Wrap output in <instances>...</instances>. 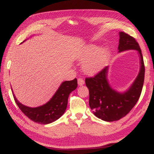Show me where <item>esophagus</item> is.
I'll use <instances>...</instances> for the list:
<instances>
[{
  "instance_id": "esophagus-1",
  "label": "esophagus",
  "mask_w": 154,
  "mask_h": 154,
  "mask_svg": "<svg viewBox=\"0 0 154 154\" xmlns=\"http://www.w3.org/2000/svg\"><path fill=\"white\" fill-rule=\"evenodd\" d=\"M77 82H78V85H80V86L81 85H83L85 83L84 80H83L82 78H79L77 80Z\"/></svg>"
}]
</instances>
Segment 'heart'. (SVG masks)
<instances>
[{"instance_id": "1", "label": "heart", "mask_w": 154, "mask_h": 154, "mask_svg": "<svg viewBox=\"0 0 154 154\" xmlns=\"http://www.w3.org/2000/svg\"><path fill=\"white\" fill-rule=\"evenodd\" d=\"M110 51L108 48L100 50L99 47L95 45L88 46L79 54V58L82 60H87L83 65L85 72L94 75L100 71L109 60Z\"/></svg>"}]
</instances>
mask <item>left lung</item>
Instances as JSON below:
<instances>
[{"mask_svg":"<svg viewBox=\"0 0 154 154\" xmlns=\"http://www.w3.org/2000/svg\"><path fill=\"white\" fill-rule=\"evenodd\" d=\"M137 50L140 56V71L136 79L126 92L120 93L112 88L107 80L108 66L94 77L85 78L89 89V105L93 113L102 120L113 122L124 118L136 105L144 83L145 66L141 50L135 38L124 32H119L118 51Z\"/></svg>","mask_w":154,"mask_h":154,"instance_id":"left-lung-1","label":"left lung"}]
</instances>
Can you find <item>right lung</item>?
Masks as SVG:
<instances>
[{
    "label": "right lung",
    "mask_w": 154,
    "mask_h": 154,
    "mask_svg": "<svg viewBox=\"0 0 154 154\" xmlns=\"http://www.w3.org/2000/svg\"><path fill=\"white\" fill-rule=\"evenodd\" d=\"M77 87L76 78L62 83L50 100L38 107H28L20 103L14 94L15 103L25 116L31 120L41 124H48L55 122L64 114L66 110L69 94Z\"/></svg>",
    "instance_id": "right-lung-1"
}]
</instances>
